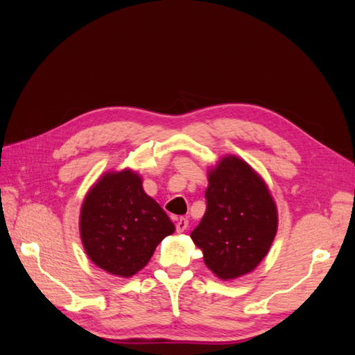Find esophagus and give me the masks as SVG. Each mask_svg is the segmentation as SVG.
Instances as JSON below:
<instances>
[{"instance_id":"esophagus-1","label":"esophagus","mask_w":355,"mask_h":355,"mask_svg":"<svg viewBox=\"0 0 355 355\" xmlns=\"http://www.w3.org/2000/svg\"><path fill=\"white\" fill-rule=\"evenodd\" d=\"M189 225V220L187 218H179L176 219V231L178 232H184Z\"/></svg>"}]
</instances>
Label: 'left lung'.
Here are the masks:
<instances>
[{
    "instance_id": "obj_1",
    "label": "left lung",
    "mask_w": 355,
    "mask_h": 355,
    "mask_svg": "<svg viewBox=\"0 0 355 355\" xmlns=\"http://www.w3.org/2000/svg\"><path fill=\"white\" fill-rule=\"evenodd\" d=\"M275 202L263 180L237 157H225L209 175L206 213L191 232L204 263L222 280L253 271L274 241Z\"/></svg>"
}]
</instances>
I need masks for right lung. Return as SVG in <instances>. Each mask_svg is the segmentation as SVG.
I'll return each mask as SVG.
<instances>
[{"label": "right lung", "mask_w": 355, "mask_h": 355, "mask_svg": "<svg viewBox=\"0 0 355 355\" xmlns=\"http://www.w3.org/2000/svg\"><path fill=\"white\" fill-rule=\"evenodd\" d=\"M84 249L106 272L130 277L151 259L175 225L145 194L130 170L105 175L85 197L80 216Z\"/></svg>", "instance_id": "right-lung-1"}]
</instances>
